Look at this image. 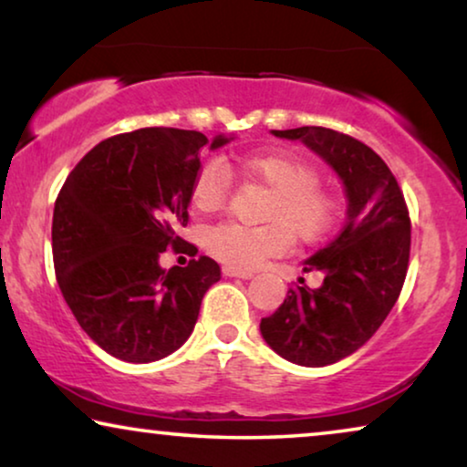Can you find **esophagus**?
<instances>
[{
    "mask_svg": "<svg viewBox=\"0 0 467 467\" xmlns=\"http://www.w3.org/2000/svg\"><path fill=\"white\" fill-rule=\"evenodd\" d=\"M223 274H225V276H235V278H251L253 276L251 270H235V267H229V265H223Z\"/></svg>",
    "mask_w": 467,
    "mask_h": 467,
    "instance_id": "34e87169",
    "label": "esophagus"
}]
</instances>
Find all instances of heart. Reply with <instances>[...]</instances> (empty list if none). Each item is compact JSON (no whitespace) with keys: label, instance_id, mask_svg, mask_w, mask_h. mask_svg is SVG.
<instances>
[{"label":"heart","instance_id":"obj_1","mask_svg":"<svg viewBox=\"0 0 467 467\" xmlns=\"http://www.w3.org/2000/svg\"><path fill=\"white\" fill-rule=\"evenodd\" d=\"M232 165L248 182L270 189L261 227L216 223L203 229V248L229 267L253 270L267 257L283 254L293 244H317L327 238L340 214L334 191L321 184V171L308 159L283 150L240 152ZM229 176L208 161L191 181L189 200L197 213H216L227 203Z\"/></svg>","mask_w":467,"mask_h":467}]
</instances>
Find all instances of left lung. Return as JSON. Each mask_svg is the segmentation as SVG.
<instances>
[{
	"instance_id": "8db88e82",
	"label": "left lung",
	"mask_w": 467,
	"mask_h": 467,
	"mask_svg": "<svg viewBox=\"0 0 467 467\" xmlns=\"http://www.w3.org/2000/svg\"><path fill=\"white\" fill-rule=\"evenodd\" d=\"M274 136L302 140L337 171L348 221L306 261V272H323V285L289 289L278 310L261 318V334L286 361L329 366L361 348L398 302L410 261V216L393 171L368 144L327 127Z\"/></svg>"
}]
</instances>
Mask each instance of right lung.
<instances>
[{"mask_svg":"<svg viewBox=\"0 0 467 467\" xmlns=\"http://www.w3.org/2000/svg\"><path fill=\"white\" fill-rule=\"evenodd\" d=\"M229 140L144 127L104 140L69 171L55 200L53 264L82 331L112 357L157 361L181 348L200 306L221 278L214 259L178 235L189 223V191L200 152ZM171 247L192 259L163 271Z\"/></svg>","mask_w":467,"mask_h":467,"instance_id":"1","label":"right lung"}]
</instances>
